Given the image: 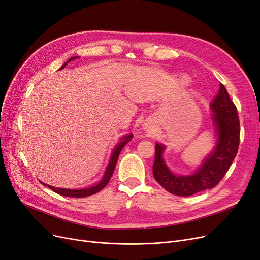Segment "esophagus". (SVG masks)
Returning a JSON list of instances; mask_svg holds the SVG:
<instances>
[{
	"mask_svg": "<svg viewBox=\"0 0 260 260\" xmlns=\"http://www.w3.org/2000/svg\"><path fill=\"white\" fill-rule=\"evenodd\" d=\"M151 127H152V126H148V127H146V128H148V129H152Z\"/></svg>",
	"mask_w": 260,
	"mask_h": 260,
	"instance_id": "1",
	"label": "esophagus"
}]
</instances>
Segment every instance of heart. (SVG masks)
Returning a JSON list of instances; mask_svg holds the SVG:
<instances>
[{
  "instance_id": "1",
  "label": "heart",
  "mask_w": 260,
  "mask_h": 260,
  "mask_svg": "<svg viewBox=\"0 0 260 260\" xmlns=\"http://www.w3.org/2000/svg\"><path fill=\"white\" fill-rule=\"evenodd\" d=\"M183 82H184V83H187V78H184Z\"/></svg>"
}]
</instances>
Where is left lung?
Wrapping results in <instances>:
<instances>
[{
	"label": "left lung",
	"mask_w": 260,
	"mask_h": 260,
	"mask_svg": "<svg viewBox=\"0 0 260 260\" xmlns=\"http://www.w3.org/2000/svg\"><path fill=\"white\" fill-rule=\"evenodd\" d=\"M210 108L218 137L217 144L193 174H173L162 158L165 146L156 143L153 174L168 192L178 197H189L211 189L220 183L232 166L239 148L240 123L238 111L223 84L220 85L218 94L210 103Z\"/></svg>",
	"instance_id": "8db88e82"
}]
</instances>
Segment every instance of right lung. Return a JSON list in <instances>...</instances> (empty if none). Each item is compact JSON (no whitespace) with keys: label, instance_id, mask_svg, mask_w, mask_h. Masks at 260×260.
<instances>
[{"label":"right lung","instance_id":"add662e5","mask_svg":"<svg viewBox=\"0 0 260 260\" xmlns=\"http://www.w3.org/2000/svg\"><path fill=\"white\" fill-rule=\"evenodd\" d=\"M75 58H77V57H71L69 60H67V61L64 62V64L60 68L59 70L63 69V68L66 67V64H67L68 62L73 60V59H75ZM132 138H133V134L127 135V136H124V137L121 139V141L116 145V148H115L114 152H112V154H111L109 164H108V166H107V168H106L105 174H104L102 180H101V182H100L99 184H96V185H94V186H92V187H90V188L77 189V190H74V189H64V188H56V187L49 186V185L43 184V183H41V184L48 186L50 189H52V190L54 191V192H56V193H58V194L63 196V197H69V198H85V197L92 196V194L99 192V191L102 190V189L109 183V180H110V178H111V176H112V173H114V171H115L116 164H117V160H118V158H119L120 152H121V150L123 149V146L125 145Z\"/></svg>","mask_w":260,"mask_h":260}]
</instances>
